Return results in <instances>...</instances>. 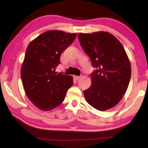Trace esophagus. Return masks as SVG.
Wrapping results in <instances>:
<instances>
[{
    "mask_svg": "<svg viewBox=\"0 0 148 148\" xmlns=\"http://www.w3.org/2000/svg\"><path fill=\"white\" fill-rule=\"evenodd\" d=\"M74 78L75 79H76V80H78L79 78H81V76H74Z\"/></svg>",
    "mask_w": 148,
    "mask_h": 148,
    "instance_id": "obj_1",
    "label": "esophagus"
}]
</instances>
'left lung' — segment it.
Returning a JSON list of instances; mask_svg holds the SVG:
<instances>
[{"mask_svg":"<svg viewBox=\"0 0 148 148\" xmlns=\"http://www.w3.org/2000/svg\"><path fill=\"white\" fill-rule=\"evenodd\" d=\"M78 39L95 68L91 74V85L84 90V96L91 106L106 111L115 106L127 90L130 60L121 42L109 33H80Z\"/></svg>","mask_w":148,"mask_h":148,"instance_id":"left-lung-1","label":"left lung"}]
</instances>
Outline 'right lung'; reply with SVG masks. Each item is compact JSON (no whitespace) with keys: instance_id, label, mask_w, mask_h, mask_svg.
<instances>
[{"instance_id":"right-lung-1","label":"right lung","mask_w":148,"mask_h":148,"mask_svg":"<svg viewBox=\"0 0 148 148\" xmlns=\"http://www.w3.org/2000/svg\"><path fill=\"white\" fill-rule=\"evenodd\" d=\"M76 34L51 30L28 45L22 69L23 88L39 109L49 111L60 105L73 85L70 76L55 72L61 53L72 43Z\"/></svg>"}]
</instances>
